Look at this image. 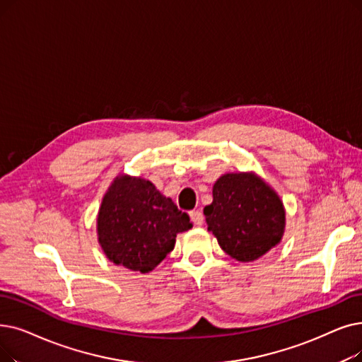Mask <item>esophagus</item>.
<instances>
[{
  "instance_id": "1",
  "label": "esophagus",
  "mask_w": 362,
  "mask_h": 362,
  "mask_svg": "<svg viewBox=\"0 0 362 362\" xmlns=\"http://www.w3.org/2000/svg\"><path fill=\"white\" fill-rule=\"evenodd\" d=\"M189 216H191V220L192 222L195 223V225H202L204 223V214L199 211V210H194V211H191L189 213Z\"/></svg>"
}]
</instances>
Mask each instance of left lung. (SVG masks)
<instances>
[{
    "label": "left lung",
    "mask_w": 362,
    "mask_h": 362,
    "mask_svg": "<svg viewBox=\"0 0 362 362\" xmlns=\"http://www.w3.org/2000/svg\"><path fill=\"white\" fill-rule=\"evenodd\" d=\"M204 214L218 245L240 262L262 257L284 233L286 213L279 197L255 175L220 177Z\"/></svg>",
    "instance_id": "left-lung-1"
}]
</instances>
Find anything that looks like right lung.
Returning a JSON list of instances; mask_svg holds the SVG:
<instances>
[{"label": "right lung", "mask_w": 362, "mask_h": 362, "mask_svg": "<svg viewBox=\"0 0 362 362\" xmlns=\"http://www.w3.org/2000/svg\"><path fill=\"white\" fill-rule=\"evenodd\" d=\"M191 218L142 177H117L98 217L99 243L115 264L146 274L175 248Z\"/></svg>", "instance_id": "add662e5"}]
</instances>
